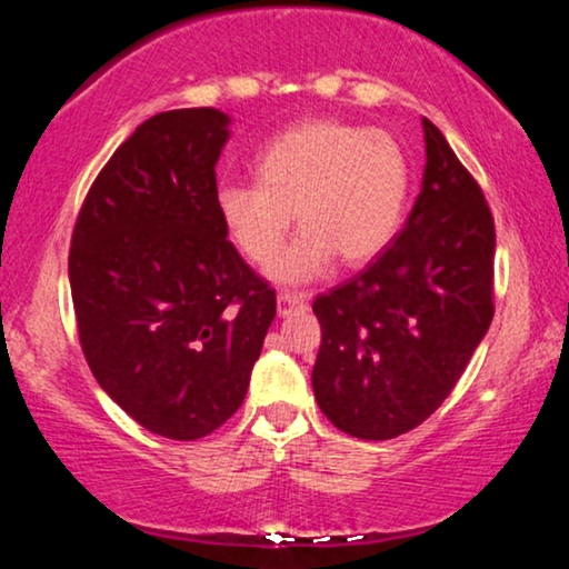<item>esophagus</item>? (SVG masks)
Here are the masks:
<instances>
[{
	"instance_id": "1",
	"label": "esophagus",
	"mask_w": 569,
	"mask_h": 569,
	"mask_svg": "<svg viewBox=\"0 0 569 569\" xmlns=\"http://www.w3.org/2000/svg\"><path fill=\"white\" fill-rule=\"evenodd\" d=\"M308 298L310 295L308 292H279L277 295V310H279V316H290L292 310H298V308H306L308 306Z\"/></svg>"
}]
</instances>
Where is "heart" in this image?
<instances>
[{
	"instance_id": "heart-1",
	"label": "heart",
	"mask_w": 569,
	"mask_h": 569,
	"mask_svg": "<svg viewBox=\"0 0 569 569\" xmlns=\"http://www.w3.org/2000/svg\"><path fill=\"white\" fill-rule=\"evenodd\" d=\"M256 181L217 189L214 204L232 246L251 263H269L289 231L303 230L269 267L271 279L302 284L333 259L360 267L401 230L411 162L386 131L341 121H306L271 139L256 158Z\"/></svg>"
}]
</instances>
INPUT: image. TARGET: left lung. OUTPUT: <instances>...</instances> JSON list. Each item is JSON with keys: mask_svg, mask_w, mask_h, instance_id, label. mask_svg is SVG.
<instances>
[{"mask_svg": "<svg viewBox=\"0 0 569 569\" xmlns=\"http://www.w3.org/2000/svg\"><path fill=\"white\" fill-rule=\"evenodd\" d=\"M407 224L349 282L318 295L313 393L333 427L391 440L422 425L492 323L495 222L485 193L432 121Z\"/></svg>", "mask_w": 569, "mask_h": 569, "instance_id": "left-lung-1", "label": "left lung"}]
</instances>
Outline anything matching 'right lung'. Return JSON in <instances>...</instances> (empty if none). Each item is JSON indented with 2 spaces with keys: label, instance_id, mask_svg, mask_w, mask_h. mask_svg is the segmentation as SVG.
<instances>
[{
  "label": "right lung",
  "instance_id": "add662e5",
  "mask_svg": "<svg viewBox=\"0 0 569 569\" xmlns=\"http://www.w3.org/2000/svg\"><path fill=\"white\" fill-rule=\"evenodd\" d=\"M230 116L178 108L139 123L77 217L69 287L100 388L170 440H199L246 399L277 295L217 214Z\"/></svg>",
  "mask_w": 569,
  "mask_h": 569
}]
</instances>
